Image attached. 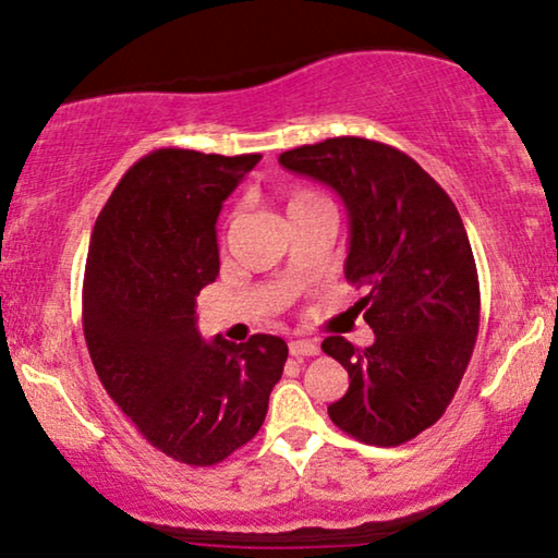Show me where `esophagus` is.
<instances>
[{
    "label": "esophagus",
    "instance_id": "34e87169",
    "mask_svg": "<svg viewBox=\"0 0 558 558\" xmlns=\"http://www.w3.org/2000/svg\"><path fill=\"white\" fill-rule=\"evenodd\" d=\"M288 352H291V356H295V360H303V356H316L318 347L308 339H295L288 344Z\"/></svg>",
    "mask_w": 558,
    "mask_h": 558
}]
</instances>
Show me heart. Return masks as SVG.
I'll list each match as a JSON object with an SVG mask.
<instances>
[{"label":"heart","mask_w":558,"mask_h":558,"mask_svg":"<svg viewBox=\"0 0 558 558\" xmlns=\"http://www.w3.org/2000/svg\"><path fill=\"white\" fill-rule=\"evenodd\" d=\"M314 202H324V196H318L316 191H308V189H295L291 196H288V211L299 209V206L314 204Z\"/></svg>","instance_id":"1"}]
</instances>
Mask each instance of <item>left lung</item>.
Returning a JSON list of instances; mask_svg holds the SVG:
<instances>
[{"mask_svg": "<svg viewBox=\"0 0 558 558\" xmlns=\"http://www.w3.org/2000/svg\"><path fill=\"white\" fill-rule=\"evenodd\" d=\"M280 166L339 193L352 229L344 275L367 288L354 311L373 344H322L349 373L329 418L356 441L400 447L441 418L477 341L480 280L462 217L418 162L377 140L301 145Z\"/></svg>", "mask_w": 558, "mask_h": 558, "instance_id": "left-lung-1", "label": "left lung"}]
</instances>
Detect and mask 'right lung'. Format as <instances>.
I'll list each match as a JSON object with an SVG mask.
<instances>
[{
  "mask_svg": "<svg viewBox=\"0 0 558 558\" xmlns=\"http://www.w3.org/2000/svg\"><path fill=\"white\" fill-rule=\"evenodd\" d=\"M259 155L160 147L140 158L96 219L84 275V337L109 398L162 454L211 466L255 439L288 344L196 329V295L219 275L221 202Z\"/></svg>",
  "mask_w": 558,
  "mask_h": 558,
  "instance_id": "add662e5",
  "label": "right lung"
}]
</instances>
